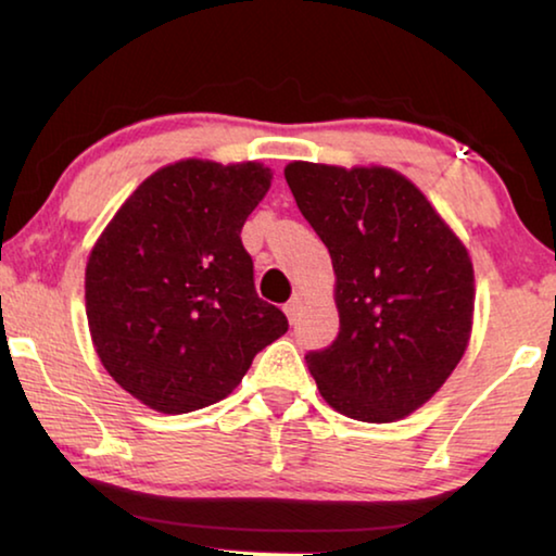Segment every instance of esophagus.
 Segmentation results:
<instances>
[{
	"mask_svg": "<svg viewBox=\"0 0 556 556\" xmlns=\"http://www.w3.org/2000/svg\"><path fill=\"white\" fill-rule=\"evenodd\" d=\"M300 309H302V296L294 294L292 300L285 304V314H287V319L292 321V325L296 321V317H300Z\"/></svg>",
	"mask_w": 556,
	"mask_h": 556,
	"instance_id": "1",
	"label": "esophagus"
}]
</instances>
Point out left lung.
Here are the masks:
<instances>
[{
    "mask_svg": "<svg viewBox=\"0 0 556 556\" xmlns=\"http://www.w3.org/2000/svg\"><path fill=\"white\" fill-rule=\"evenodd\" d=\"M296 206L334 267L339 334L306 354L319 394L344 417L387 425L432 400L471 334L467 247L404 174L285 167Z\"/></svg>",
    "mask_w": 556,
    "mask_h": 556,
    "instance_id": "obj_1",
    "label": "left lung"
}]
</instances>
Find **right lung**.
<instances>
[{
    "label": "right lung",
    "mask_w": 556,
    "mask_h": 556,
    "mask_svg": "<svg viewBox=\"0 0 556 556\" xmlns=\"http://www.w3.org/2000/svg\"><path fill=\"white\" fill-rule=\"evenodd\" d=\"M271 185L260 162L181 160L119 206L89 254L87 321L104 369L162 414L225 400L287 317L256 296L242 227Z\"/></svg>",
    "instance_id": "add662e5"
}]
</instances>
